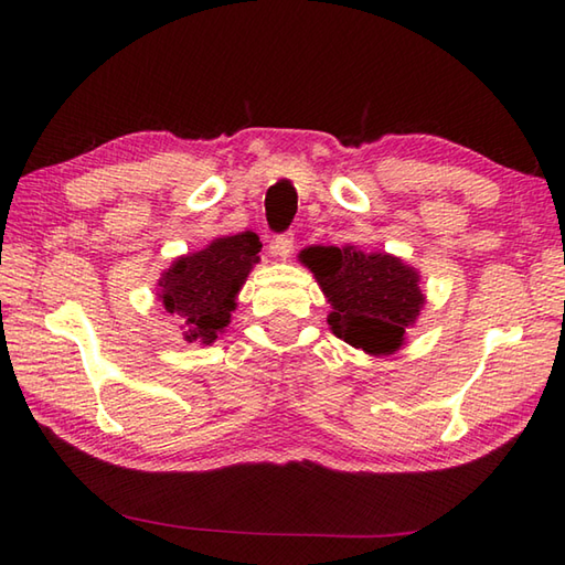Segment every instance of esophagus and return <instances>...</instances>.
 <instances>
[{"label": "esophagus", "mask_w": 565, "mask_h": 565, "mask_svg": "<svg viewBox=\"0 0 565 565\" xmlns=\"http://www.w3.org/2000/svg\"><path fill=\"white\" fill-rule=\"evenodd\" d=\"M269 249L274 252V255H276V257H281V259H286V257H291V252H294V235H291V233L276 235V237L271 239V245H269Z\"/></svg>", "instance_id": "esophagus-1"}]
</instances>
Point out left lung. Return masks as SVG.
<instances>
[{
  "mask_svg": "<svg viewBox=\"0 0 565 565\" xmlns=\"http://www.w3.org/2000/svg\"><path fill=\"white\" fill-rule=\"evenodd\" d=\"M332 306L328 326L347 344L383 356L401 350L425 306L419 274L386 252L306 247L298 255Z\"/></svg>",
  "mask_w": 565,
  "mask_h": 565,
  "instance_id": "obj_1",
  "label": "left lung"
}]
</instances>
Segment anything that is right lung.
<instances>
[{
  "mask_svg": "<svg viewBox=\"0 0 565 565\" xmlns=\"http://www.w3.org/2000/svg\"><path fill=\"white\" fill-rule=\"evenodd\" d=\"M259 237L245 231L215 237L164 269L158 296L167 313L177 318L186 342L211 344L231 326L237 294L259 262Z\"/></svg>",
  "mask_w": 565,
  "mask_h": 565,
  "instance_id": "obj_1",
  "label": "right lung"
}]
</instances>
